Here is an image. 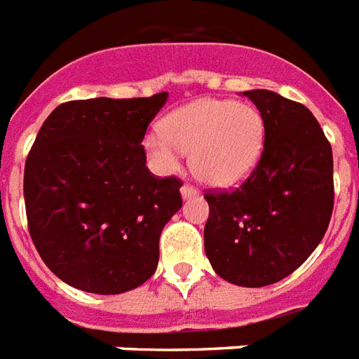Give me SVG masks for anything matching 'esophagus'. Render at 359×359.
<instances>
[{"instance_id":"obj_1","label":"esophagus","mask_w":359,"mask_h":359,"mask_svg":"<svg viewBox=\"0 0 359 359\" xmlns=\"http://www.w3.org/2000/svg\"><path fill=\"white\" fill-rule=\"evenodd\" d=\"M180 194H182V198L184 199L196 198V196H198V190H196L191 184H184L182 188H180Z\"/></svg>"}]
</instances>
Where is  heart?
Returning a JSON list of instances; mask_svg holds the SVG:
<instances>
[{
	"label": "heart",
	"instance_id": "obj_1",
	"mask_svg": "<svg viewBox=\"0 0 359 359\" xmlns=\"http://www.w3.org/2000/svg\"><path fill=\"white\" fill-rule=\"evenodd\" d=\"M262 113L248 103L199 100L173 111L161 130L149 131L144 150L160 171L179 168L182 152L191 150V171L205 184H239L258 165L264 150Z\"/></svg>",
	"mask_w": 359,
	"mask_h": 359
}]
</instances>
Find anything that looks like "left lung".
Instances as JSON below:
<instances>
[{
    "instance_id": "8db88e82",
    "label": "left lung",
    "mask_w": 359,
    "mask_h": 359,
    "mask_svg": "<svg viewBox=\"0 0 359 359\" xmlns=\"http://www.w3.org/2000/svg\"><path fill=\"white\" fill-rule=\"evenodd\" d=\"M245 95L264 118V150L239 188L205 191V254L224 280L262 288L294 273L324 237L333 154L307 107L269 90Z\"/></svg>"
}]
</instances>
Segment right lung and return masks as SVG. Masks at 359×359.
Returning a JSON list of instances; mask_svg holds the SVG:
<instances>
[{
	"label": "right lung",
	"instance_id": "1",
	"mask_svg": "<svg viewBox=\"0 0 359 359\" xmlns=\"http://www.w3.org/2000/svg\"><path fill=\"white\" fill-rule=\"evenodd\" d=\"M168 92L76 100L43 122L24 168L27 229L73 288L113 295L154 275L160 235L182 207L180 179L147 168V128Z\"/></svg>",
	"mask_w": 359,
	"mask_h": 359
}]
</instances>
